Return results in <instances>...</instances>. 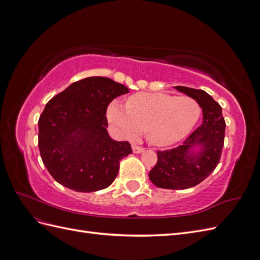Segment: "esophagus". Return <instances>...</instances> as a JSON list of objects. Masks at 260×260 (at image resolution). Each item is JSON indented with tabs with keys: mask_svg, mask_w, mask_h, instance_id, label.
Here are the masks:
<instances>
[{
	"mask_svg": "<svg viewBox=\"0 0 260 260\" xmlns=\"http://www.w3.org/2000/svg\"><path fill=\"white\" fill-rule=\"evenodd\" d=\"M132 151H133V153H136V154L142 153V152L144 151V147H142V146H139V145H136V144H133V145H132Z\"/></svg>",
	"mask_w": 260,
	"mask_h": 260,
	"instance_id": "1",
	"label": "esophagus"
}]
</instances>
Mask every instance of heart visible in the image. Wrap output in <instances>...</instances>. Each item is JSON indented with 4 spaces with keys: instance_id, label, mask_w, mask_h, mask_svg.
I'll return each instance as SVG.
<instances>
[{
    "instance_id": "heart-1",
    "label": "heart",
    "mask_w": 260,
    "mask_h": 260,
    "mask_svg": "<svg viewBox=\"0 0 260 260\" xmlns=\"http://www.w3.org/2000/svg\"><path fill=\"white\" fill-rule=\"evenodd\" d=\"M200 116L201 107L195 100L165 93H137L128 99L125 109L118 102L107 109L109 122L123 137L135 139L145 130L149 142L158 146L183 139Z\"/></svg>"
}]
</instances>
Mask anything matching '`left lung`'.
Here are the masks:
<instances>
[{"instance_id": "8db88e82", "label": "left lung", "mask_w": 260, "mask_h": 260, "mask_svg": "<svg viewBox=\"0 0 260 260\" xmlns=\"http://www.w3.org/2000/svg\"><path fill=\"white\" fill-rule=\"evenodd\" d=\"M200 104L203 121L187 139L175 148L157 151V162L148 177L158 187L184 190L198 185L215 170L221 157L225 121L221 106L203 90L175 86ZM198 146V151H193Z\"/></svg>"}]
</instances>
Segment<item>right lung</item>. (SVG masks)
Masks as SVG:
<instances>
[{
	"instance_id": "add662e5",
	"label": "right lung",
	"mask_w": 260,
	"mask_h": 260,
	"mask_svg": "<svg viewBox=\"0 0 260 260\" xmlns=\"http://www.w3.org/2000/svg\"><path fill=\"white\" fill-rule=\"evenodd\" d=\"M129 92L105 77L70 84L46 104L39 118V149L55 181L76 192H95L113 183L119 161L132 153L127 141L107 132L111 102Z\"/></svg>"
}]
</instances>
